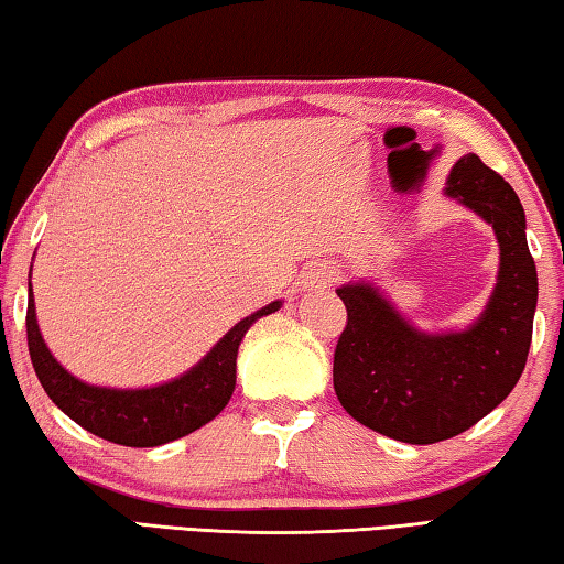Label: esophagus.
Segmentation results:
<instances>
[{"label":"esophagus","mask_w":564,"mask_h":564,"mask_svg":"<svg viewBox=\"0 0 564 564\" xmlns=\"http://www.w3.org/2000/svg\"><path fill=\"white\" fill-rule=\"evenodd\" d=\"M313 279H316L323 285H330V283L340 281V269H338V265H333V263H321L318 269H313Z\"/></svg>","instance_id":"obj_1"}]
</instances>
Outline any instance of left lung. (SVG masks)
I'll return each mask as SVG.
<instances>
[{
    "mask_svg": "<svg viewBox=\"0 0 564 564\" xmlns=\"http://www.w3.org/2000/svg\"><path fill=\"white\" fill-rule=\"evenodd\" d=\"M447 194L492 224L500 243L498 285L473 328L425 336L370 285L336 291L348 311L333 352L340 405L370 431L410 445L460 435L510 395L528 362L538 305L524 212L508 181L467 154L453 166Z\"/></svg>",
    "mask_w": 564,
    "mask_h": 564,
    "instance_id": "left-lung-1",
    "label": "left lung"
}]
</instances>
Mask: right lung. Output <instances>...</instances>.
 <instances>
[{
	"label": "right lung",
	"instance_id": "right-lung-1",
	"mask_svg": "<svg viewBox=\"0 0 564 564\" xmlns=\"http://www.w3.org/2000/svg\"><path fill=\"white\" fill-rule=\"evenodd\" d=\"M279 305L281 301H273L253 316L243 318L186 376L147 390L94 388L66 373L44 346L40 326H36L32 289L30 303H26V346H30L34 373L46 395L74 423L109 443L156 447L198 431L221 413L236 388V356L241 338L256 318L279 311Z\"/></svg>",
	"mask_w": 564,
	"mask_h": 564
}]
</instances>
